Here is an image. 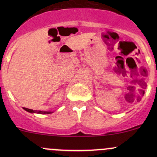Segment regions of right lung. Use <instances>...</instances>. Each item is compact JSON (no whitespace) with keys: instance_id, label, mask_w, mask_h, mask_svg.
Here are the masks:
<instances>
[{"instance_id":"add662e5","label":"right lung","mask_w":157,"mask_h":157,"mask_svg":"<svg viewBox=\"0 0 157 157\" xmlns=\"http://www.w3.org/2000/svg\"><path fill=\"white\" fill-rule=\"evenodd\" d=\"M23 109L26 110V111L30 113H41V114H48V113H52L51 111H36V110H32L27 109V108H23Z\"/></svg>"}]
</instances>
